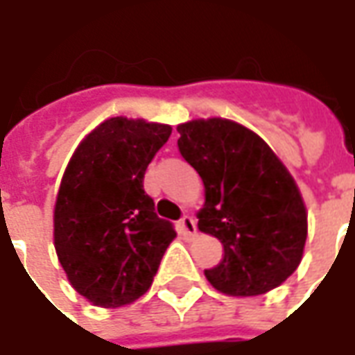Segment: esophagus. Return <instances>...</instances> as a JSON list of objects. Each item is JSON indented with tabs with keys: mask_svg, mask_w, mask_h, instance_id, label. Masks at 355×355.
I'll return each instance as SVG.
<instances>
[{
	"mask_svg": "<svg viewBox=\"0 0 355 355\" xmlns=\"http://www.w3.org/2000/svg\"><path fill=\"white\" fill-rule=\"evenodd\" d=\"M178 226H180V232L184 234L186 238H193V236H196V232H198L196 220H193L190 215L182 216V218H180V223H178Z\"/></svg>",
	"mask_w": 355,
	"mask_h": 355,
	"instance_id": "34e87169",
	"label": "esophagus"
}]
</instances>
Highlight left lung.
Segmentation results:
<instances>
[{"label": "left lung", "mask_w": 355, "mask_h": 355, "mask_svg": "<svg viewBox=\"0 0 355 355\" xmlns=\"http://www.w3.org/2000/svg\"><path fill=\"white\" fill-rule=\"evenodd\" d=\"M177 131L178 152L205 186L198 228L224 249L205 277L232 297L275 289L302 261L308 234V213L291 173L257 132L230 119H193Z\"/></svg>", "instance_id": "1"}]
</instances>
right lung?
Masks as SVG:
<instances>
[{
    "instance_id": "add662e5",
    "label": "right lung",
    "mask_w": 355,
    "mask_h": 355,
    "mask_svg": "<svg viewBox=\"0 0 355 355\" xmlns=\"http://www.w3.org/2000/svg\"><path fill=\"white\" fill-rule=\"evenodd\" d=\"M171 127L110 117L76 148L55 203V249L72 287L102 308L131 304L154 282L177 232L155 215L144 173Z\"/></svg>"
}]
</instances>
